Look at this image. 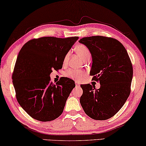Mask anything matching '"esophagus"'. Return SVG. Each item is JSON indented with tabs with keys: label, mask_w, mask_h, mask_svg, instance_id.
Here are the masks:
<instances>
[{
	"label": "esophagus",
	"mask_w": 146,
	"mask_h": 146,
	"mask_svg": "<svg viewBox=\"0 0 146 146\" xmlns=\"http://www.w3.org/2000/svg\"><path fill=\"white\" fill-rule=\"evenodd\" d=\"M75 83H76V84H75V85H76V86H77V87H78V86H80V84H79V83H78V82H77V81H76L75 82Z\"/></svg>",
	"instance_id": "34e87169"
}]
</instances>
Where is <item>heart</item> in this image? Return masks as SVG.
I'll return each mask as SVG.
<instances>
[{
  "label": "heart",
  "mask_w": 146,
  "mask_h": 146,
  "mask_svg": "<svg viewBox=\"0 0 146 146\" xmlns=\"http://www.w3.org/2000/svg\"><path fill=\"white\" fill-rule=\"evenodd\" d=\"M75 50L80 58L84 61L87 60H90L92 56L91 52H90L89 48L84 44H78V45H77L75 47ZM69 57V52L66 53L63 60L64 64H66L68 62ZM65 75H66V77L69 78H73V79H75L76 80H79L84 77L86 73L83 71L78 70V69H69L68 71H66Z\"/></svg>",
  "instance_id": "obj_1"
}]
</instances>
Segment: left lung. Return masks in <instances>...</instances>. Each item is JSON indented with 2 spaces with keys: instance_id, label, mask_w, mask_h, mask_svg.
Segmentation results:
<instances>
[{
  "instance_id": "1",
  "label": "left lung",
  "mask_w": 146,
  "mask_h": 146,
  "mask_svg": "<svg viewBox=\"0 0 146 146\" xmlns=\"http://www.w3.org/2000/svg\"><path fill=\"white\" fill-rule=\"evenodd\" d=\"M79 42L89 48L93 61L90 75L101 85L99 89L90 84L80 86V105L91 118L108 119L121 109L130 95L133 74L131 59L122 43L114 38L85 37Z\"/></svg>"
}]
</instances>
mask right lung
I'll use <instances>...</instances> for the list:
<instances>
[{"mask_svg": "<svg viewBox=\"0 0 146 146\" xmlns=\"http://www.w3.org/2000/svg\"><path fill=\"white\" fill-rule=\"evenodd\" d=\"M78 39L41 37L29 41L20 50L12 82L18 103L32 118L50 121L63 112L75 82L62 77L54 84L50 74L62 69L64 56Z\"/></svg>", "mask_w": 146, "mask_h": 146, "instance_id": "right-lung-1", "label": "right lung"}]
</instances>
